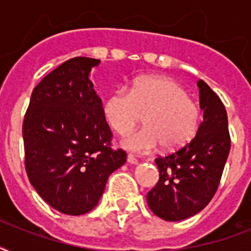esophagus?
Returning <instances> with one entry per match:
<instances>
[{
  "instance_id": "obj_1",
  "label": "esophagus",
  "mask_w": 251,
  "mask_h": 251,
  "mask_svg": "<svg viewBox=\"0 0 251 251\" xmlns=\"http://www.w3.org/2000/svg\"><path fill=\"white\" fill-rule=\"evenodd\" d=\"M127 163H130V164H138V159L134 155L129 153L127 155Z\"/></svg>"
}]
</instances>
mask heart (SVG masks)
I'll return each mask as SVG.
<instances>
[{
  "instance_id": "1",
  "label": "heart",
  "mask_w": 251,
  "mask_h": 251,
  "mask_svg": "<svg viewBox=\"0 0 251 251\" xmlns=\"http://www.w3.org/2000/svg\"><path fill=\"white\" fill-rule=\"evenodd\" d=\"M145 114V127L122 139L126 149L150 152L161 146L175 151L189 143L198 130L201 108L176 80L160 75L141 76L130 91L118 88L106 99L104 116L118 134L129 133Z\"/></svg>"
}]
</instances>
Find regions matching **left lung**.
Here are the masks:
<instances>
[{
    "label": "left lung",
    "instance_id": "obj_1",
    "mask_svg": "<svg viewBox=\"0 0 251 251\" xmlns=\"http://www.w3.org/2000/svg\"><path fill=\"white\" fill-rule=\"evenodd\" d=\"M203 121L189 143L155 159L159 181L147 194L150 210L168 222L198 214L218 190L230 150L226 110L202 79L198 82Z\"/></svg>",
    "mask_w": 251,
    "mask_h": 251
}]
</instances>
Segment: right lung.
Wrapping results in <instances>:
<instances>
[{
  "instance_id": "1",
  "label": "right lung",
  "mask_w": 251,
  "mask_h": 251,
  "mask_svg": "<svg viewBox=\"0 0 251 251\" xmlns=\"http://www.w3.org/2000/svg\"><path fill=\"white\" fill-rule=\"evenodd\" d=\"M99 62L74 57L49 73L33 88L22 126L29 182L49 206L74 216L98 204L108 177L126 161L124 150L112 149L88 78Z\"/></svg>"
}]
</instances>
